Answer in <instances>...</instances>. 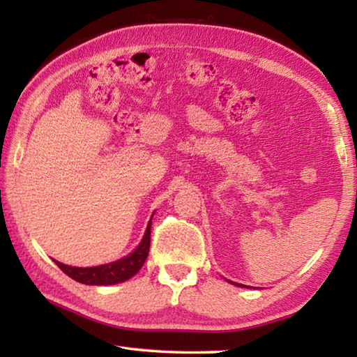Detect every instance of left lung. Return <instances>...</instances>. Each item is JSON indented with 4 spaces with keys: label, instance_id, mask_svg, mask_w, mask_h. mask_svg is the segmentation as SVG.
I'll list each match as a JSON object with an SVG mask.
<instances>
[{
    "label": "left lung",
    "instance_id": "obj_1",
    "mask_svg": "<svg viewBox=\"0 0 357 357\" xmlns=\"http://www.w3.org/2000/svg\"><path fill=\"white\" fill-rule=\"evenodd\" d=\"M229 283H233V285H238V287H243L241 283H234V282H229Z\"/></svg>",
    "mask_w": 357,
    "mask_h": 357
}]
</instances>
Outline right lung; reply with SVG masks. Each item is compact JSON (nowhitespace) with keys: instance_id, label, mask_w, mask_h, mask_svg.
Returning <instances> with one entry per match:
<instances>
[{"instance_id":"1","label":"right lung","mask_w":357,"mask_h":357,"mask_svg":"<svg viewBox=\"0 0 357 357\" xmlns=\"http://www.w3.org/2000/svg\"><path fill=\"white\" fill-rule=\"evenodd\" d=\"M149 244H151V220L148 223L146 231L142 243L138 244L137 249L130 253V255L118 259V261L94 266V268H72V266L63 264L55 261L58 268L63 271L66 275L74 279L84 285H114V283H121L129 280L134 277L138 271L142 269L149 253Z\"/></svg>"}]
</instances>
